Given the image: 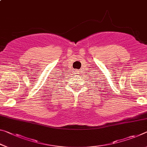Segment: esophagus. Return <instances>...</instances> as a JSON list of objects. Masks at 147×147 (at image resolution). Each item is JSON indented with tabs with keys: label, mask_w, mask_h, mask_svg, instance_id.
<instances>
[{
	"label": "esophagus",
	"mask_w": 147,
	"mask_h": 147,
	"mask_svg": "<svg viewBox=\"0 0 147 147\" xmlns=\"http://www.w3.org/2000/svg\"><path fill=\"white\" fill-rule=\"evenodd\" d=\"M74 74H78V71H77V70H75V71H74Z\"/></svg>",
	"instance_id": "1"
}]
</instances>
